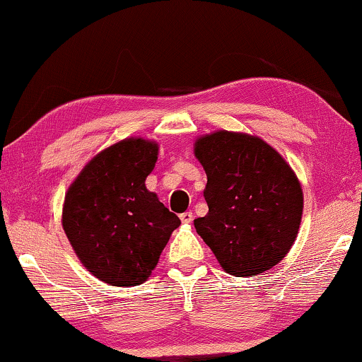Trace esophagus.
<instances>
[{
    "label": "esophagus",
    "mask_w": 362,
    "mask_h": 362,
    "mask_svg": "<svg viewBox=\"0 0 362 362\" xmlns=\"http://www.w3.org/2000/svg\"><path fill=\"white\" fill-rule=\"evenodd\" d=\"M180 221L184 224H190L194 221V214L190 211L189 212H184V214H180Z\"/></svg>",
    "instance_id": "34e87169"
}]
</instances>
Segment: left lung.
Segmentation results:
<instances>
[{"label": "left lung", "mask_w": 362, "mask_h": 362, "mask_svg": "<svg viewBox=\"0 0 362 362\" xmlns=\"http://www.w3.org/2000/svg\"><path fill=\"white\" fill-rule=\"evenodd\" d=\"M194 155L206 170L207 216L194 221L226 273L255 276L285 258L303 212L298 177L283 156L255 134L199 136Z\"/></svg>", "instance_id": "1"}]
</instances>
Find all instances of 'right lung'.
Masks as SVG:
<instances>
[{"label": "right lung", "mask_w": 362, "mask_h": 362, "mask_svg": "<svg viewBox=\"0 0 362 362\" xmlns=\"http://www.w3.org/2000/svg\"><path fill=\"white\" fill-rule=\"evenodd\" d=\"M158 143L124 138L93 156L65 192L62 228L81 263L112 286L148 280L180 219L146 189Z\"/></svg>", "instance_id": "add662e5"}]
</instances>
